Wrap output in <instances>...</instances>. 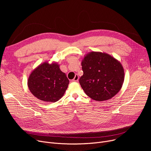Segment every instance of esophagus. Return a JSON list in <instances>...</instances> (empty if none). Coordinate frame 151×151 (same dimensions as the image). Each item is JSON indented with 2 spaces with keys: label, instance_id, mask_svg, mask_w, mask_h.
<instances>
[{
  "label": "esophagus",
  "instance_id": "obj_1",
  "mask_svg": "<svg viewBox=\"0 0 151 151\" xmlns=\"http://www.w3.org/2000/svg\"><path fill=\"white\" fill-rule=\"evenodd\" d=\"M78 80H79V76H78V75H76L75 78H73V80H72V81H74V82L78 81Z\"/></svg>",
  "mask_w": 151,
  "mask_h": 151
}]
</instances>
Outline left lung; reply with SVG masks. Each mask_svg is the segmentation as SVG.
Returning a JSON list of instances; mask_svg holds the SVG:
<instances>
[{"mask_svg": "<svg viewBox=\"0 0 151 151\" xmlns=\"http://www.w3.org/2000/svg\"><path fill=\"white\" fill-rule=\"evenodd\" d=\"M80 84L87 96L98 101L108 100L119 92L124 81L121 63L111 55L92 51L85 55Z\"/></svg>", "mask_w": 151, "mask_h": 151, "instance_id": "left-lung-1", "label": "left lung"}]
</instances>
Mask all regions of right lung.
<instances>
[{
	"mask_svg": "<svg viewBox=\"0 0 151 151\" xmlns=\"http://www.w3.org/2000/svg\"><path fill=\"white\" fill-rule=\"evenodd\" d=\"M59 66L57 62H45L32 71L27 85L36 98L44 101L55 102L64 95L69 80Z\"/></svg>",
	"mask_w": 151,
	"mask_h": 151,
	"instance_id": "1",
	"label": "right lung"
}]
</instances>
